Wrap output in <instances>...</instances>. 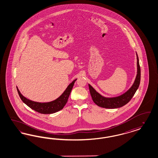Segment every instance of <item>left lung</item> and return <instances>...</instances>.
<instances>
[{"instance_id": "8db88e82", "label": "left lung", "mask_w": 158, "mask_h": 158, "mask_svg": "<svg viewBox=\"0 0 158 158\" xmlns=\"http://www.w3.org/2000/svg\"><path fill=\"white\" fill-rule=\"evenodd\" d=\"M136 55L137 59L136 76L134 83L130 88L126 92L120 96L113 98H107L101 95L90 84H89L90 93L94 103L103 108L117 109L124 106L130 101L139 87L141 81V69L139 63V58L136 52Z\"/></svg>"}]
</instances>
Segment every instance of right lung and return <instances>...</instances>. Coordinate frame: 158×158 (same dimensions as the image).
<instances>
[{"instance_id": "obj_1", "label": "right lung", "mask_w": 158, "mask_h": 158, "mask_svg": "<svg viewBox=\"0 0 158 158\" xmlns=\"http://www.w3.org/2000/svg\"><path fill=\"white\" fill-rule=\"evenodd\" d=\"M76 80L77 79L73 80L72 82H71V83L68 86V87H66L65 91L59 98L49 102L40 103L37 102H34L23 96L17 87V90L19 94V96L22 99V101L23 102V103L26 104L30 108L41 114H53L62 110L65 106L66 104L68 102V99L70 95L71 90Z\"/></svg>"}]
</instances>
